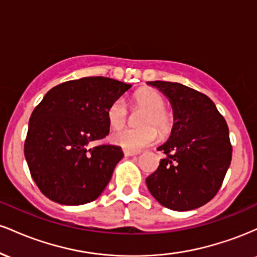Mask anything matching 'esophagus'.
<instances>
[{
  "label": "esophagus",
  "instance_id": "esophagus-1",
  "mask_svg": "<svg viewBox=\"0 0 257 257\" xmlns=\"http://www.w3.org/2000/svg\"><path fill=\"white\" fill-rule=\"evenodd\" d=\"M124 156L125 157H132V156H137V155H139V152L138 151H129V150H124Z\"/></svg>",
  "mask_w": 257,
  "mask_h": 257
}]
</instances>
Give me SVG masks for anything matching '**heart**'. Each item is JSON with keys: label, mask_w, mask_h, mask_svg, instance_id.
Instances as JSON below:
<instances>
[{"label": "heart", "mask_w": 257, "mask_h": 257, "mask_svg": "<svg viewBox=\"0 0 257 257\" xmlns=\"http://www.w3.org/2000/svg\"><path fill=\"white\" fill-rule=\"evenodd\" d=\"M134 102L139 107L147 111L143 119V124L145 126L139 129L123 128L111 135V141L114 145L129 151H139L155 143L158 137V130L161 137H167L173 128V120L166 112V100L157 90H140L134 95ZM106 117L111 128L117 129L124 125L128 118V106L125 100L123 98L113 100L107 107ZM155 126L158 128L157 131Z\"/></svg>", "instance_id": "obj_1"}]
</instances>
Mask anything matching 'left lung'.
<instances>
[{"label":"left lung","mask_w":257,"mask_h":257,"mask_svg":"<svg viewBox=\"0 0 257 257\" xmlns=\"http://www.w3.org/2000/svg\"><path fill=\"white\" fill-rule=\"evenodd\" d=\"M169 99L172 135L158 147L166 157L146 179L149 191L168 209L187 211L206 204L219 192L231 164L228 126L213 100L174 82H147Z\"/></svg>","instance_id":"8db88e82"}]
</instances>
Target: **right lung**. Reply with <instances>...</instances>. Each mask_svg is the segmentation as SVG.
<instances>
[{
  "label": "right lung",
  "mask_w": 257,
  "mask_h": 257,
  "mask_svg": "<svg viewBox=\"0 0 257 257\" xmlns=\"http://www.w3.org/2000/svg\"><path fill=\"white\" fill-rule=\"evenodd\" d=\"M132 84L84 77L55 85L35 107L24 144L31 176L44 196L65 205L95 200L122 159L120 147L90 143L110 132L106 111Z\"/></svg>",
  "instance_id": "obj_1"
}]
</instances>
